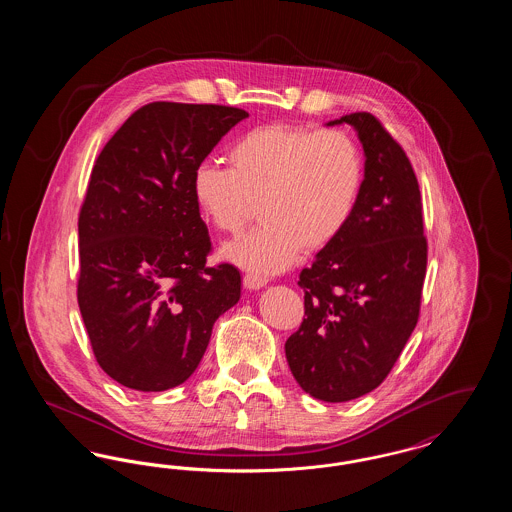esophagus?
Segmentation results:
<instances>
[{
  "instance_id": "obj_1",
  "label": "esophagus",
  "mask_w": 512,
  "mask_h": 512,
  "mask_svg": "<svg viewBox=\"0 0 512 512\" xmlns=\"http://www.w3.org/2000/svg\"><path fill=\"white\" fill-rule=\"evenodd\" d=\"M267 282V276L257 272H247L244 276V286L247 290H261L263 286H267Z\"/></svg>"
}]
</instances>
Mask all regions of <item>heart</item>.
Masks as SVG:
<instances>
[{"instance_id": "b5f03b06", "label": "heart", "mask_w": 512, "mask_h": 512, "mask_svg": "<svg viewBox=\"0 0 512 512\" xmlns=\"http://www.w3.org/2000/svg\"><path fill=\"white\" fill-rule=\"evenodd\" d=\"M228 163L230 169L197 165L192 195L201 217L222 234H238L259 203L263 224L222 249L226 261L259 274L292 267L301 249L332 244L355 213L365 176L347 134L290 124L245 132L228 149Z\"/></svg>"}]
</instances>
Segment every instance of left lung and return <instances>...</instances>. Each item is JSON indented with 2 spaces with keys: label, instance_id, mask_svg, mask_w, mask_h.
Returning a JSON list of instances; mask_svg holds the SVG:
<instances>
[{
  "label": "left lung",
  "instance_id": "8db88e82",
  "mask_svg": "<svg viewBox=\"0 0 512 512\" xmlns=\"http://www.w3.org/2000/svg\"><path fill=\"white\" fill-rule=\"evenodd\" d=\"M355 128L365 178L355 213L340 236L299 274L305 318L286 341L297 384L326 403L376 390L413 334L428 245L413 167L370 113L328 126Z\"/></svg>",
  "mask_w": 512,
  "mask_h": 512
}]
</instances>
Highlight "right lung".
I'll use <instances>...</instances> for the list:
<instances>
[{
    "label": "right lung",
    "mask_w": 512,
    "mask_h": 512,
    "mask_svg": "<svg viewBox=\"0 0 512 512\" xmlns=\"http://www.w3.org/2000/svg\"><path fill=\"white\" fill-rule=\"evenodd\" d=\"M244 109L155 101L105 144L78 219V307L99 366L122 386L165 391L199 365L242 276L207 267L211 240L192 176Z\"/></svg>",
    "instance_id": "1"
}]
</instances>
